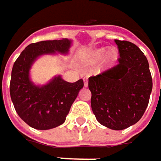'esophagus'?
<instances>
[{
  "label": "esophagus",
  "mask_w": 161,
  "mask_h": 161,
  "mask_svg": "<svg viewBox=\"0 0 161 161\" xmlns=\"http://www.w3.org/2000/svg\"><path fill=\"white\" fill-rule=\"evenodd\" d=\"M84 85H85V87L88 86V76H85L84 77Z\"/></svg>",
  "instance_id": "1"
}]
</instances>
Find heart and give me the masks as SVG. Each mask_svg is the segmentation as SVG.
Returning <instances> with one entry per match:
<instances>
[{
    "mask_svg": "<svg viewBox=\"0 0 161 161\" xmlns=\"http://www.w3.org/2000/svg\"><path fill=\"white\" fill-rule=\"evenodd\" d=\"M105 53H106V55L104 58L105 67H107V68L111 67L114 62H116L118 58V50L116 48H114V47H111L107 53H106V48H104V47L95 50L92 54V56H91V62H99L104 57Z\"/></svg>",
    "mask_w": 161,
    "mask_h": 161,
    "instance_id": "heart-1",
    "label": "heart"
}]
</instances>
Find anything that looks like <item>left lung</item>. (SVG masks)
Listing matches in <instances>:
<instances>
[{"instance_id":"left-lung-1","label":"left lung","mask_w":161,"mask_h":161,"mask_svg":"<svg viewBox=\"0 0 161 161\" xmlns=\"http://www.w3.org/2000/svg\"><path fill=\"white\" fill-rule=\"evenodd\" d=\"M119 63L97 76H90L91 106L97 121L114 130L138 122L148 106L153 89L149 63L135 44L114 39Z\"/></svg>"}]
</instances>
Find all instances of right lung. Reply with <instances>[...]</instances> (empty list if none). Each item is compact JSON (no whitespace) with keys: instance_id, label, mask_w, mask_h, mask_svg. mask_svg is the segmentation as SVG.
<instances>
[{"instance_id":"obj_1","label":"right lung","mask_w":161,"mask_h":161,"mask_svg":"<svg viewBox=\"0 0 161 161\" xmlns=\"http://www.w3.org/2000/svg\"><path fill=\"white\" fill-rule=\"evenodd\" d=\"M71 40H44L30 44L21 53L13 65L9 92L17 114L29 126L36 130H50L66 120L71 105L84 87V81L75 83L55 76L47 85H34L30 79V69L36 59L56 52L67 54Z\"/></svg>"}]
</instances>
